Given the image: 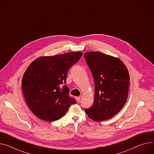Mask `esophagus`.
<instances>
[{
    "label": "esophagus",
    "mask_w": 154,
    "mask_h": 154,
    "mask_svg": "<svg viewBox=\"0 0 154 154\" xmlns=\"http://www.w3.org/2000/svg\"><path fill=\"white\" fill-rule=\"evenodd\" d=\"M75 99L78 102H79L81 100V97H76Z\"/></svg>",
    "instance_id": "obj_1"
}]
</instances>
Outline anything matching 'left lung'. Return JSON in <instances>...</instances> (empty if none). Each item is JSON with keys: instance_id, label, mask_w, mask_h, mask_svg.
<instances>
[{"instance_id": "1", "label": "left lung", "mask_w": 154, "mask_h": 154, "mask_svg": "<svg viewBox=\"0 0 154 154\" xmlns=\"http://www.w3.org/2000/svg\"><path fill=\"white\" fill-rule=\"evenodd\" d=\"M85 57L95 83L93 105L85 112L94 121L107 120L119 112L127 100L128 70L120 58L110 55L88 52Z\"/></svg>"}]
</instances>
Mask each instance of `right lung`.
<instances>
[{
  "label": "right lung",
  "instance_id": "1",
  "mask_svg": "<svg viewBox=\"0 0 154 154\" xmlns=\"http://www.w3.org/2000/svg\"><path fill=\"white\" fill-rule=\"evenodd\" d=\"M82 55L76 52L42 56L31 63L23 76L21 88L28 107L35 116L44 121H55L76 103L68 96V88L63 84L68 69Z\"/></svg>",
  "mask_w": 154,
  "mask_h": 154
}]
</instances>
